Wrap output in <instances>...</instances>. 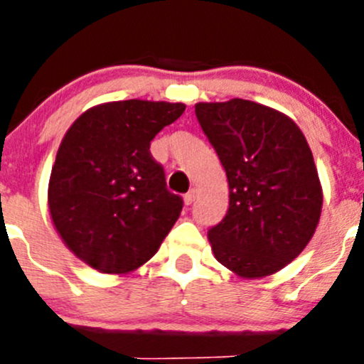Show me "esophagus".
<instances>
[{
	"instance_id": "34e87169",
	"label": "esophagus",
	"mask_w": 364,
	"mask_h": 364,
	"mask_svg": "<svg viewBox=\"0 0 364 364\" xmlns=\"http://www.w3.org/2000/svg\"><path fill=\"white\" fill-rule=\"evenodd\" d=\"M194 198H196V191L191 189L189 193H187L186 196H183V203H186V205H191V203H193V201H194Z\"/></svg>"
}]
</instances>
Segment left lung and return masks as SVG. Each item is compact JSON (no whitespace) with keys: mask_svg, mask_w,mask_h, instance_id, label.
<instances>
[{"mask_svg":"<svg viewBox=\"0 0 364 364\" xmlns=\"http://www.w3.org/2000/svg\"><path fill=\"white\" fill-rule=\"evenodd\" d=\"M198 122L226 171L230 205L208 242L240 278L282 271L308 246L322 212L313 154L296 122L253 102H198Z\"/></svg>","mask_w":364,"mask_h":364,"instance_id":"8db88e82","label":"left lung"}]
</instances>
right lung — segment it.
<instances>
[{
	"label": "right lung",
	"instance_id": "obj_1",
	"mask_svg": "<svg viewBox=\"0 0 364 364\" xmlns=\"http://www.w3.org/2000/svg\"><path fill=\"white\" fill-rule=\"evenodd\" d=\"M182 102L118 100L86 109L65 132L48 205L65 246L104 274H129L157 253L182 210L150 141Z\"/></svg>",
	"mask_w": 364,
	"mask_h": 364
}]
</instances>
